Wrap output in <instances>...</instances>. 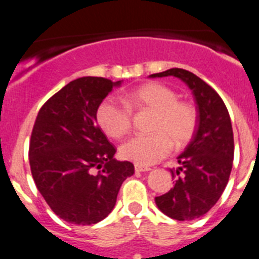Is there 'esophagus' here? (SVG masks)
<instances>
[{"mask_svg":"<svg viewBox=\"0 0 259 259\" xmlns=\"http://www.w3.org/2000/svg\"><path fill=\"white\" fill-rule=\"evenodd\" d=\"M135 171H136V172H145V171H150V167L140 166V164H135Z\"/></svg>","mask_w":259,"mask_h":259,"instance_id":"esophagus-1","label":"esophagus"}]
</instances>
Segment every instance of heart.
<instances>
[{
    "mask_svg": "<svg viewBox=\"0 0 259 259\" xmlns=\"http://www.w3.org/2000/svg\"><path fill=\"white\" fill-rule=\"evenodd\" d=\"M122 104L104 100L97 107L96 120L111 139H122L130 132L132 114L150 111L148 131L135 136L120 148V157L140 166H150L166 157L172 149H180L191 141L197 125V110L191 102L180 101L174 89L161 83H145L122 95Z\"/></svg>",
    "mask_w": 259,
    "mask_h": 259,
    "instance_id": "obj_1",
    "label": "heart"
}]
</instances>
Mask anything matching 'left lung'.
Segmentation results:
<instances>
[{
    "instance_id": "8db88e82",
    "label": "left lung",
    "mask_w": 259,
    "mask_h": 259,
    "mask_svg": "<svg viewBox=\"0 0 259 259\" xmlns=\"http://www.w3.org/2000/svg\"><path fill=\"white\" fill-rule=\"evenodd\" d=\"M175 76L192 91L197 109V128L191 143L178 157L180 167L172 178L174 188L155 197L158 209L176 221H193L206 214L221 198L233 161V132L228 110L214 89L183 68L150 75V77Z\"/></svg>"
}]
</instances>
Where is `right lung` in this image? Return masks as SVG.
<instances>
[{
  "mask_svg": "<svg viewBox=\"0 0 259 259\" xmlns=\"http://www.w3.org/2000/svg\"><path fill=\"white\" fill-rule=\"evenodd\" d=\"M105 77L72 80L40 109L29 141V166L41 196L59 218L96 224L111 212L120 185L134 175L97 125L96 111L120 85Z\"/></svg>",
  "mask_w": 259,
  "mask_h": 259,
  "instance_id": "add662e5",
  "label": "right lung"
}]
</instances>
